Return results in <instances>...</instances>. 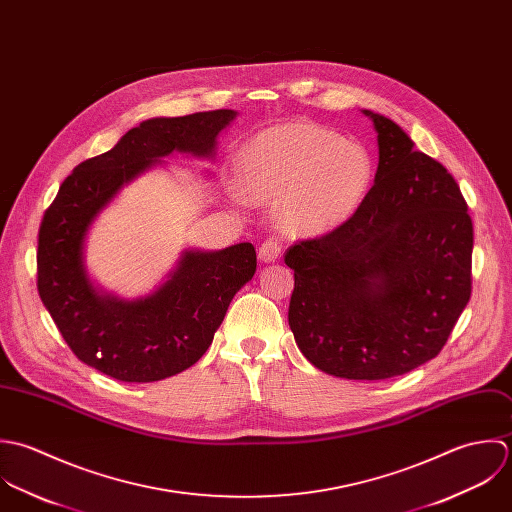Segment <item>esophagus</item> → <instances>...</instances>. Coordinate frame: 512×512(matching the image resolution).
I'll list each match as a JSON object with an SVG mask.
<instances>
[{"mask_svg": "<svg viewBox=\"0 0 512 512\" xmlns=\"http://www.w3.org/2000/svg\"><path fill=\"white\" fill-rule=\"evenodd\" d=\"M281 255V245L277 243V239H267L265 243H261L259 247V259L263 263H275Z\"/></svg>", "mask_w": 512, "mask_h": 512, "instance_id": "esophagus-1", "label": "esophagus"}]
</instances>
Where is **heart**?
<instances>
[{
	"label": "heart",
	"instance_id": "heart-1",
	"mask_svg": "<svg viewBox=\"0 0 512 512\" xmlns=\"http://www.w3.org/2000/svg\"><path fill=\"white\" fill-rule=\"evenodd\" d=\"M239 182L253 202H279L281 225L297 235L326 233L364 202L374 162L368 150L314 122H285L239 152Z\"/></svg>",
	"mask_w": 512,
	"mask_h": 512
}]
</instances>
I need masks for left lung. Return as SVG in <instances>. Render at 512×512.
Returning a JSON list of instances; mask_svg holds the SVG:
<instances>
[{
	"mask_svg": "<svg viewBox=\"0 0 512 512\" xmlns=\"http://www.w3.org/2000/svg\"><path fill=\"white\" fill-rule=\"evenodd\" d=\"M376 130L374 186L324 237L293 245L289 326L336 378L386 380L435 358L471 297L473 223L457 182L390 118Z\"/></svg>",
	"mask_w": 512,
	"mask_h": 512,
	"instance_id": "obj_1",
	"label": "left lung"
}]
</instances>
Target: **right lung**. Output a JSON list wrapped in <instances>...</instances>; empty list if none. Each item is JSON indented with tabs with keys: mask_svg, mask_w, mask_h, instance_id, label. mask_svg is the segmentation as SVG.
Masks as SVG:
<instances>
[{
	"mask_svg": "<svg viewBox=\"0 0 512 512\" xmlns=\"http://www.w3.org/2000/svg\"><path fill=\"white\" fill-rule=\"evenodd\" d=\"M237 116L221 108L150 118L112 150L81 162L61 184L39 227L37 289L75 356L120 382H158L194 366L209 348L235 293L253 279L251 243L184 249L148 295L122 299L89 275L85 247L95 219L122 188L172 152L215 158L217 136Z\"/></svg>",
	"mask_w": 512,
	"mask_h": 512,
	"instance_id": "add662e5",
	"label": "right lung"
}]
</instances>
